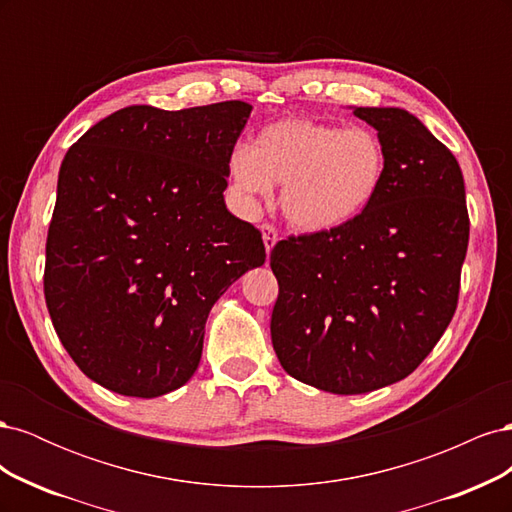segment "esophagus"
Instances as JSON below:
<instances>
[{"instance_id": "1", "label": "esophagus", "mask_w": 512, "mask_h": 512, "mask_svg": "<svg viewBox=\"0 0 512 512\" xmlns=\"http://www.w3.org/2000/svg\"><path fill=\"white\" fill-rule=\"evenodd\" d=\"M260 232H262V241H265V250H267V254H271V250L277 243V230L273 224H262Z\"/></svg>"}]
</instances>
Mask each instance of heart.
Here are the masks:
<instances>
[{
    "label": "heart",
    "mask_w": 512,
    "mask_h": 512,
    "mask_svg": "<svg viewBox=\"0 0 512 512\" xmlns=\"http://www.w3.org/2000/svg\"><path fill=\"white\" fill-rule=\"evenodd\" d=\"M386 173L389 153L378 132L305 117L269 123L250 149L228 158V179L247 203L282 183V211L303 232H329L359 218L374 205Z\"/></svg>",
    "instance_id": "1"
}]
</instances>
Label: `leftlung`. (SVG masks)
<instances>
[{
    "label": "left lung",
    "mask_w": 512,
    "mask_h": 512,
    "mask_svg": "<svg viewBox=\"0 0 512 512\" xmlns=\"http://www.w3.org/2000/svg\"><path fill=\"white\" fill-rule=\"evenodd\" d=\"M389 153L363 215L271 252L282 367L320 391L359 395L404 380L451 322L470 220L455 156L404 108L354 106Z\"/></svg>",
    "instance_id": "8db88e82"
}]
</instances>
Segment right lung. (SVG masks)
Returning <instances> with one entry per match:
<instances>
[{
	"label": "right lung",
	"mask_w": 512,
	"mask_h": 512,
	"mask_svg": "<svg viewBox=\"0 0 512 512\" xmlns=\"http://www.w3.org/2000/svg\"><path fill=\"white\" fill-rule=\"evenodd\" d=\"M252 106H128L59 168L44 299L72 361L104 389L160 397L200 363L226 288L265 265L258 228L224 203L228 158Z\"/></svg>",
	"instance_id": "1"
}]
</instances>
